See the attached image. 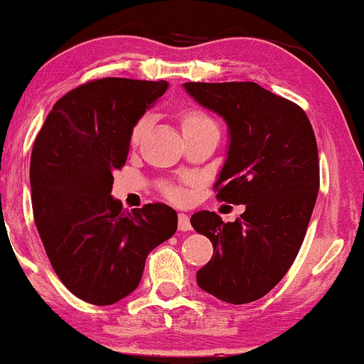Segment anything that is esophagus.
<instances>
[{"mask_svg":"<svg viewBox=\"0 0 364 364\" xmlns=\"http://www.w3.org/2000/svg\"><path fill=\"white\" fill-rule=\"evenodd\" d=\"M177 220H178V230H182V232L191 230V220H188V217L186 215V213H178Z\"/></svg>","mask_w":364,"mask_h":364,"instance_id":"34e87169","label":"esophagus"}]
</instances>
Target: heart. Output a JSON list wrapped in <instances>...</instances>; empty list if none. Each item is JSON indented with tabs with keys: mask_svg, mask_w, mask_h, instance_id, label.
Wrapping results in <instances>:
<instances>
[{
	"mask_svg": "<svg viewBox=\"0 0 364 364\" xmlns=\"http://www.w3.org/2000/svg\"><path fill=\"white\" fill-rule=\"evenodd\" d=\"M178 117H181V127H182L183 136H186V134H196V132L213 131V129H217V124L213 122V119L208 116L205 111H202V109L186 107L182 109L181 116ZM149 126H151V116H149V114H144V116L137 119L136 124H134L131 129V134H129V144H131L132 147H136L137 144L142 141V137L146 136ZM164 192H166V196L171 198V200H176V202L183 200V192L178 187H166L164 188Z\"/></svg>",
	"mask_w": 364,
	"mask_h": 364,
	"instance_id": "1",
	"label": "heart"
}]
</instances>
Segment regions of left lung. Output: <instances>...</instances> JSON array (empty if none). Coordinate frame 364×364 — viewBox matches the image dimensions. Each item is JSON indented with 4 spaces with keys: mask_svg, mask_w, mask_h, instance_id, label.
<instances>
[{
    "mask_svg": "<svg viewBox=\"0 0 364 364\" xmlns=\"http://www.w3.org/2000/svg\"><path fill=\"white\" fill-rule=\"evenodd\" d=\"M183 87L227 122L230 141L217 198L245 205L235 222H222L208 210L191 217L213 245L197 283L232 305L255 301L285 277L305 238L320 188L315 132L298 104L257 82Z\"/></svg>",
    "mask_w": 364,
    "mask_h": 364,
    "instance_id": "8db88e82",
    "label": "left lung"
}]
</instances>
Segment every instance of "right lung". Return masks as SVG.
<instances>
[{
  "label": "right lung",
  "instance_id": "add662e5",
  "mask_svg": "<svg viewBox=\"0 0 364 364\" xmlns=\"http://www.w3.org/2000/svg\"><path fill=\"white\" fill-rule=\"evenodd\" d=\"M167 87L94 79L54 104L34 141L29 182L39 237L59 280L91 305H112L136 290L149 253L177 230L166 203L129 212L111 196L132 126Z\"/></svg>",
  "mask_w": 364,
  "mask_h": 364
}]
</instances>
